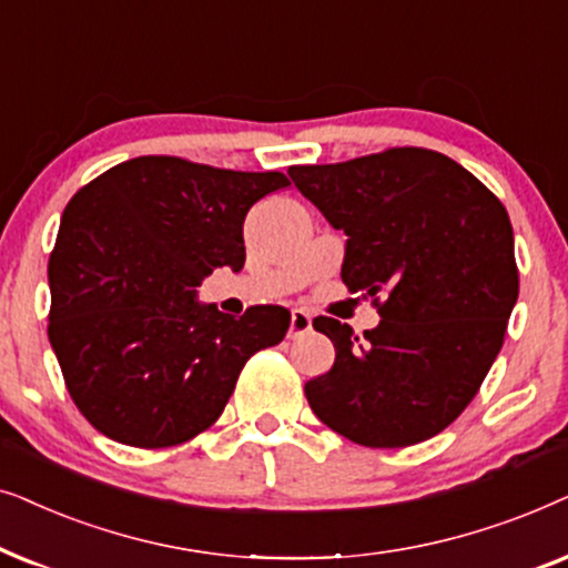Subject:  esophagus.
Returning <instances> with one entry per match:
<instances>
[{
	"label": "esophagus",
	"mask_w": 568,
	"mask_h": 568,
	"mask_svg": "<svg viewBox=\"0 0 568 568\" xmlns=\"http://www.w3.org/2000/svg\"><path fill=\"white\" fill-rule=\"evenodd\" d=\"M312 329V314L304 312V308H293L291 314V327H288V337L296 339L301 335H306V332Z\"/></svg>",
	"instance_id": "obj_1"
}]
</instances>
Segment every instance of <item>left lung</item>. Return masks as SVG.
Here are the masks:
<instances>
[{"mask_svg": "<svg viewBox=\"0 0 568 568\" xmlns=\"http://www.w3.org/2000/svg\"><path fill=\"white\" fill-rule=\"evenodd\" d=\"M301 194L345 231L343 283L382 293L363 332L316 316L335 345L306 382L324 426L361 447L399 449L442 434L478 395L519 296L509 215L452 158L423 148L332 165H291Z\"/></svg>", "mask_w": 568, "mask_h": 568, "instance_id": "obj_1", "label": "left lung"}]
</instances>
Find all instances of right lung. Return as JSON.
I'll use <instances>...</instances> for the list:
<instances>
[{
  "label": "right lung",
  "mask_w": 568,
  "mask_h": 568,
  "mask_svg": "<svg viewBox=\"0 0 568 568\" xmlns=\"http://www.w3.org/2000/svg\"><path fill=\"white\" fill-rule=\"evenodd\" d=\"M291 181L142 155L82 186L49 260V339L80 413L113 442L176 447L213 426L244 363L291 327L283 306L200 304L244 267V217Z\"/></svg>",
  "instance_id": "1"
}]
</instances>
